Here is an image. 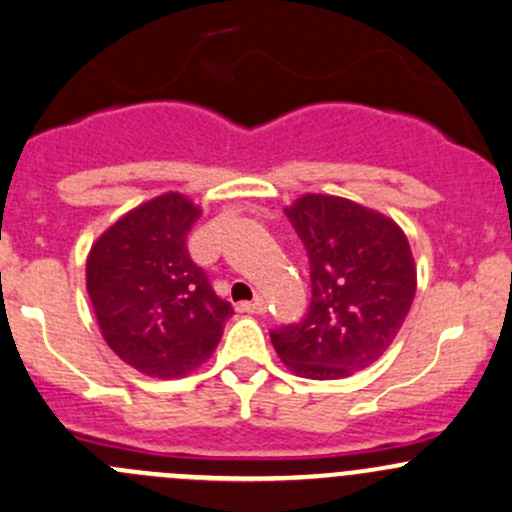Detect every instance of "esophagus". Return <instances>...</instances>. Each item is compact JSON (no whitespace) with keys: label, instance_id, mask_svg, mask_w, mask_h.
<instances>
[{"label":"esophagus","instance_id":"obj_1","mask_svg":"<svg viewBox=\"0 0 512 512\" xmlns=\"http://www.w3.org/2000/svg\"><path fill=\"white\" fill-rule=\"evenodd\" d=\"M238 309H240V311H245V314H265L267 304H265V299L257 297L255 301H242V304L238 306Z\"/></svg>","mask_w":512,"mask_h":512}]
</instances>
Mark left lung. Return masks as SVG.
<instances>
[{
	"instance_id": "1",
	"label": "left lung",
	"mask_w": 512,
	"mask_h": 512,
	"mask_svg": "<svg viewBox=\"0 0 512 512\" xmlns=\"http://www.w3.org/2000/svg\"><path fill=\"white\" fill-rule=\"evenodd\" d=\"M287 218L309 255L311 301L304 319L270 331L272 346L301 378H348L387 351L410 314V242L390 218L338 196H301Z\"/></svg>"
}]
</instances>
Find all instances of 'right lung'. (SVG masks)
Instances as JSON below:
<instances>
[{"mask_svg":"<svg viewBox=\"0 0 512 512\" xmlns=\"http://www.w3.org/2000/svg\"><path fill=\"white\" fill-rule=\"evenodd\" d=\"M198 211L164 193L122 215L88 255V294L107 346L152 378H181L211 358L230 301L188 255Z\"/></svg>","mask_w":512,"mask_h":512,"instance_id":"obj_1","label":"right lung"}]
</instances>
